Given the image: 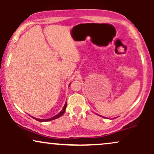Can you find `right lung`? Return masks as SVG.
<instances>
[{"instance_id": "obj_1", "label": "right lung", "mask_w": 154, "mask_h": 154, "mask_svg": "<svg viewBox=\"0 0 154 154\" xmlns=\"http://www.w3.org/2000/svg\"><path fill=\"white\" fill-rule=\"evenodd\" d=\"M66 103H65L64 106H63V108L62 111H61V112H60V113H59V114H58L57 115L54 116V117H52V118H50V119H37V118L32 117H32L33 119H36V120H38V121H39V122H48V121H51V120H54V119H57V118L60 117V116H62L63 114V113H64V112H65V111H66Z\"/></svg>"}]
</instances>
